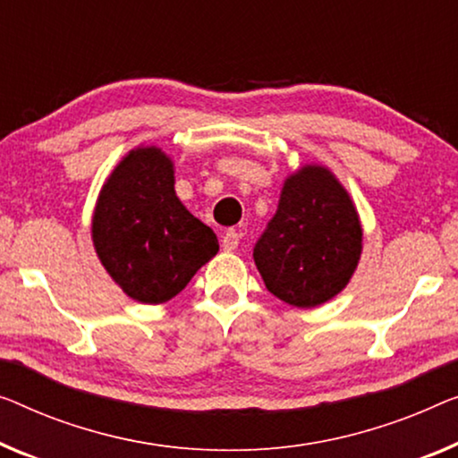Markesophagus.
Segmentation results:
<instances>
[{
    "mask_svg": "<svg viewBox=\"0 0 458 458\" xmlns=\"http://www.w3.org/2000/svg\"><path fill=\"white\" fill-rule=\"evenodd\" d=\"M238 242H241V234L236 230H226L222 236V250L232 252L238 247Z\"/></svg>",
    "mask_w": 458,
    "mask_h": 458,
    "instance_id": "obj_1",
    "label": "esophagus"
}]
</instances>
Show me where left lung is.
<instances>
[{"instance_id": "1", "label": "left lung", "mask_w": 458, "mask_h": 458, "mask_svg": "<svg viewBox=\"0 0 458 458\" xmlns=\"http://www.w3.org/2000/svg\"><path fill=\"white\" fill-rule=\"evenodd\" d=\"M361 241V222L347 189L323 164H304L284 181L276 216L252 259L273 296L315 309L350 284Z\"/></svg>"}]
</instances>
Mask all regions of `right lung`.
Returning <instances> with one entry per match:
<instances>
[{
  "label": "right lung",
  "mask_w": 458,
  "mask_h": 458,
  "mask_svg": "<svg viewBox=\"0 0 458 458\" xmlns=\"http://www.w3.org/2000/svg\"><path fill=\"white\" fill-rule=\"evenodd\" d=\"M92 242L113 282L141 304L168 302L220 249L176 197L174 162L158 146L133 148L108 174Z\"/></svg>",
  "instance_id": "add662e5"
}]
</instances>
